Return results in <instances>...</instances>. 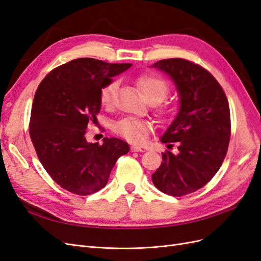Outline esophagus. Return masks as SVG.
Returning <instances> with one entry per match:
<instances>
[{"label": "esophagus", "mask_w": 261, "mask_h": 261, "mask_svg": "<svg viewBox=\"0 0 261 261\" xmlns=\"http://www.w3.org/2000/svg\"><path fill=\"white\" fill-rule=\"evenodd\" d=\"M130 150L133 152H140V151H143V148L139 147V146H132Z\"/></svg>", "instance_id": "1"}]
</instances>
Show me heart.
<instances>
[{
    "label": "heart",
    "instance_id": "1",
    "mask_svg": "<svg viewBox=\"0 0 261 261\" xmlns=\"http://www.w3.org/2000/svg\"><path fill=\"white\" fill-rule=\"evenodd\" d=\"M136 85L144 94V97L151 103H159L163 101L170 92L168 82L161 76L149 73L143 74L136 78ZM120 84L116 80L111 81L102 87L100 91V102L106 108L114 107ZM156 114L162 121H168L173 114V109L169 106H160L156 108ZM150 130V123L137 120L134 117H125L113 126V132L122 136L129 143L141 144L146 140Z\"/></svg>",
    "mask_w": 261,
    "mask_h": 261
}]
</instances>
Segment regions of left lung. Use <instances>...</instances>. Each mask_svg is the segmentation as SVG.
Masks as SVG:
<instances>
[{"label": "left lung", "instance_id": "left-lung-1", "mask_svg": "<svg viewBox=\"0 0 261 261\" xmlns=\"http://www.w3.org/2000/svg\"><path fill=\"white\" fill-rule=\"evenodd\" d=\"M153 67L168 73L180 97L176 118L161 141L168 148L177 145L178 153H162V163L153 174L162 193L180 197L206 185L216 175L227 152L231 115L222 87L210 72L185 59L158 61Z\"/></svg>", "mask_w": 261, "mask_h": 261}]
</instances>
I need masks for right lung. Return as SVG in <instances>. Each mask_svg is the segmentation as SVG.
Returning <instances> with one entry per match:
<instances>
[{
    "instance_id": "add662e5",
    "label": "right lung",
    "mask_w": 261,
    "mask_h": 261,
    "mask_svg": "<svg viewBox=\"0 0 261 261\" xmlns=\"http://www.w3.org/2000/svg\"><path fill=\"white\" fill-rule=\"evenodd\" d=\"M132 64H111L91 58L70 61L52 69L39 85L31 107L29 135L51 178L69 193L87 196L103 188L128 144L105 137L87 143L88 126L100 112V91L111 77Z\"/></svg>"
}]
</instances>
